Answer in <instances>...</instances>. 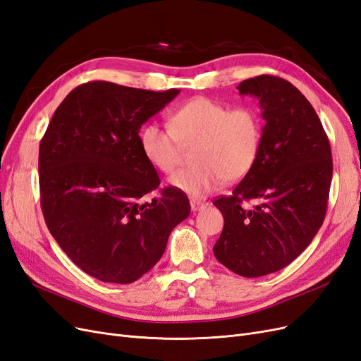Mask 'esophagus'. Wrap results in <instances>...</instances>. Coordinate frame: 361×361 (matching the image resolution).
Segmentation results:
<instances>
[{
  "label": "esophagus",
  "mask_w": 361,
  "mask_h": 361,
  "mask_svg": "<svg viewBox=\"0 0 361 361\" xmlns=\"http://www.w3.org/2000/svg\"><path fill=\"white\" fill-rule=\"evenodd\" d=\"M190 204H191L192 212H198V210H202V209L206 207V203H203V202H200V200H191Z\"/></svg>",
  "instance_id": "34e87169"
}]
</instances>
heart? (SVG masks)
Masks as SVG:
<instances>
[{
    "label": "heart",
    "mask_w": 361,
    "mask_h": 361,
    "mask_svg": "<svg viewBox=\"0 0 361 361\" xmlns=\"http://www.w3.org/2000/svg\"><path fill=\"white\" fill-rule=\"evenodd\" d=\"M170 127L149 122L139 140L149 164L161 173L175 171L183 146L197 143L195 166L176 171L169 183L185 194L200 198L216 191L226 180H239L257 163L263 122L250 106L230 109L207 97H197L180 106L170 118Z\"/></svg>",
    "instance_id": "1"
}]
</instances>
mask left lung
<instances>
[{"label":"left lung","instance_id":"8db88e82","mask_svg":"<svg viewBox=\"0 0 361 361\" xmlns=\"http://www.w3.org/2000/svg\"><path fill=\"white\" fill-rule=\"evenodd\" d=\"M238 90L257 98L266 126L251 171L231 195L214 202L224 216L214 254L238 275L258 278L288 266L315 238L326 216L333 161L312 104L288 80L263 74ZM247 200L257 206L246 208Z\"/></svg>","mask_w":361,"mask_h":361}]
</instances>
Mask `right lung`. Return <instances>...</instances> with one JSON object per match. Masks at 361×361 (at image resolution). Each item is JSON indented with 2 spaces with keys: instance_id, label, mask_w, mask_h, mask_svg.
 <instances>
[{
  "instance_id": "add662e5",
  "label": "right lung",
  "mask_w": 361,
  "mask_h": 361,
  "mask_svg": "<svg viewBox=\"0 0 361 361\" xmlns=\"http://www.w3.org/2000/svg\"><path fill=\"white\" fill-rule=\"evenodd\" d=\"M180 91L88 82L55 110L39 152L42 209L47 228L85 273L131 283L163 257L169 235L188 218V197L159 185L142 152L139 131Z\"/></svg>"
}]
</instances>
